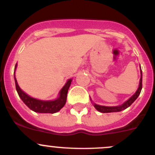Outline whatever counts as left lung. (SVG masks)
<instances>
[{"instance_id": "8db88e82", "label": "left lung", "mask_w": 155, "mask_h": 155, "mask_svg": "<svg viewBox=\"0 0 155 155\" xmlns=\"http://www.w3.org/2000/svg\"><path fill=\"white\" fill-rule=\"evenodd\" d=\"M140 82H139V86H138L137 90L136 91V92L134 93L133 94L132 96L130 98L127 99L125 102L122 104V105H116V106H105V105H98V104L94 103L93 102V101L91 100V98H90V100H91V102H92L93 105H94V107L100 112V113H116V112H120V111H123L124 109H127L129 106H130L135 100L138 98V96L140 94V91H141L142 89V71L141 68H140Z\"/></svg>"}]
</instances>
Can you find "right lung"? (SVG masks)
I'll use <instances>...</instances> for the list:
<instances>
[{
	"instance_id": "add662e5",
	"label": "right lung",
	"mask_w": 155,
	"mask_h": 155,
	"mask_svg": "<svg viewBox=\"0 0 155 155\" xmlns=\"http://www.w3.org/2000/svg\"><path fill=\"white\" fill-rule=\"evenodd\" d=\"M18 64H16L15 67V72H14V78L15 82V87L19 97L22 100L25 105L29 108L31 110L34 111L35 113H56L61 110L64 105L66 104L67 101V95H68V89L71 86L72 78H70L67 81L63 87L59 91L58 95L55 99L53 100H41L38 98H33V97L28 95L27 93L25 92L21 88L19 87L18 84L17 79L15 78V71L17 68Z\"/></svg>"
}]
</instances>
